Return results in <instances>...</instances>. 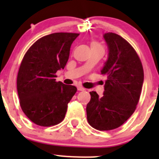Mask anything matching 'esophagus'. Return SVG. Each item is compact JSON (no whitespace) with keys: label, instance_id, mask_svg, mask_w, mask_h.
<instances>
[{"label":"esophagus","instance_id":"obj_1","mask_svg":"<svg viewBox=\"0 0 159 159\" xmlns=\"http://www.w3.org/2000/svg\"><path fill=\"white\" fill-rule=\"evenodd\" d=\"M78 91H84V89L82 87V86H78Z\"/></svg>","mask_w":159,"mask_h":159}]
</instances>
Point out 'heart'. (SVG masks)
<instances>
[{
  "label": "heart",
  "mask_w": 159,
  "mask_h": 159,
  "mask_svg": "<svg viewBox=\"0 0 159 159\" xmlns=\"http://www.w3.org/2000/svg\"><path fill=\"white\" fill-rule=\"evenodd\" d=\"M91 48H102V46L99 44H98L97 42H95V41H93V42H91Z\"/></svg>",
  "instance_id": "b5f03b06"
}]
</instances>
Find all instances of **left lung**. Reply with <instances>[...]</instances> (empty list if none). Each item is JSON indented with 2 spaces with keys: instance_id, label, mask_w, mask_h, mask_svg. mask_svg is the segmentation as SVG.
Segmentation results:
<instances>
[{
  "instance_id": "1",
  "label": "left lung",
  "mask_w": 159,
  "mask_h": 159,
  "mask_svg": "<svg viewBox=\"0 0 159 159\" xmlns=\"http://www.w3.org/2000/svg\"><path fill=\"white\" fill-rule=\"evenodd\" d=\"M108 49V59L101 74L106 75L105 91L99 96L90 92L87 105L89 125L100 131L120 127L135 111L144 81L142 62L127 41L115 33L103 34Z\"/></svg>"
}]
</instances>
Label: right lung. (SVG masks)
<instances>
[{
  "label": "right lung",
  "instance_id": "right-lung-1",
  "mask_svg": "<svg viewBox=\"0 0 159 159\" xmlns=\"http://www.w3.org/2000/svg\"><path fill=\"white\" fill-rule=\"evenodd\" d=\"M79 34L54 33L40 38L20 64L17 89L21 109L34 124L44 127L63 121L76 87L57 82L55 73L64 69L70 45Z\"/></svg>",
  "mask_w": 159,
  "mask_h": 159
}]
</instances>
